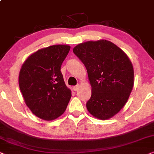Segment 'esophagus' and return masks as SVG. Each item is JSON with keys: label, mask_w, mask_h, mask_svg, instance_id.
<instances>
[{"label": "esophagus", "mask_w": 154, "mask_h": 154, "mask_svg": "<svg viewBox=\"0 0 154 154\" xmlns=\"http://www.w3.org/2000/svg\"><path fill=\"white\" fill-rule=\"evenodd\" d=\"M79 85L75 86V87H73V90H74V91H77V90L79 89Z\"/></svg>", "instance_id": "34e87169"}]
</instances>
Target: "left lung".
Returning a JSON list of instances; mask_svg holds the SVG:
<instances>
[{
  "label": "left lung",
  "mask_w": 154,
  "mask_h": 154,
  "mask_svg": "<svg viewBox=\"0 0 154 154\" xmlns=\"http://www.w3.org/2000/svg\"><path fill=\"white\" fill-rule=\"evenodd\" d=\"M73 52L86 67L91 86L88 111L100 120L112 118L125 105L134 85V69L128 56L103 39L82 43Z\"/></svg>",
  "instance_id": "1"
}]
</instances>
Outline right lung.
<instances>
[{
  "label": "right lung",
  "instance_id": "obj_1",
  "mask_svg": "<svg viewBox=\"0 0 154 154\" xmlns=\"http://www.w3.org/2000/svg\"><path fill=\"white\" fill-rule=\"evenodd\" d=\"M70 46L54 45L40 49L24 61L19 75V86L24 102L32 113L52 120L65 111L72 96L60 67Z\"/></svg>",
  "mask_w": 154,
  "mask_h": 154
}]
</instances>
